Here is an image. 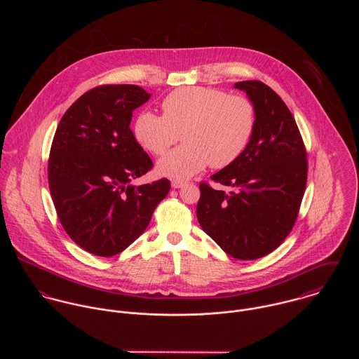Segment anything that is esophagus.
Listing matches in <instances>:
<instances>
[{
  "label": "esophagus",
  "mask_w": 359,
  "mask_h": 359,
  "mask_svg": "<svg viewBox=\"0 0 359 359\" xmlns=\"http://www.w3.org/2000/svg\"><path fill=\"white\" fill-rule=\"evenodd\" d=\"M187 182L185 181H180V180H172L171 181V187L174 188V189H178V188H182L184 185H185Z\"/></svg>",
  "instance_id": "1"
}]
</instances>
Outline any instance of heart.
<instances>
[{
	"mask_svg": "<svg viewBox=\"0 0 359 359\" xmlns=\"http://www.w3.org/2000/svg\"><path fill=\"white\" fill-rule=\"evenodd\" d=\"M163 116L151 110L138 114L134 137L148 152L164 154L177 141L184 145L158 160L157 172L189 178L210 164L224 168L248 148L256 128V107L242 95L207 87H184L163 101Z\"/></svg>",
	"mask_w": 359,
	"mask_h": 359,
	"instance_id": "obj_1",
	"label": "heart"
}]
</instances>
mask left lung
<instances>
[{
	"instance_id": "left-lung-1",
	"label": "left lung",
	"mask_w": 359,
	"mask_h": 359,
	"mask_svg": "<svg viewBox=\"0 0 359 359\" xmlns=\"http://www.w3.org/2000/svg\"><path fill=\"white\" fill-rule=\"evenodd\" d=\"M256 107V128L241 157L211 175L231 191L201 184L196 208L205 233L228 255L256 259L290 233L307 184V154L296 120L261 81H239Z\"/></svg>"
}]
</instances>
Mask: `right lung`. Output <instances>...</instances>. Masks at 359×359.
<instances>
[{
    "mask_svg": "<svg viewBox=\"0 0 359 359\" xmlns=\"http://www.w3.org/2000/svg\"><path fill=\"white\" fill-rule=\"evenodd\" d=\"M151 94L131 84L101 86L73 103L52 141L48 182L59 221L86 252L111 257L151 222L170 181L133 185L154 163L137 142L133 111Z\"/></svg>",
    "mask_w": 359,
    "mask_h": 359,
    "instance_id": "obj_1",
    "label": "right lung"
}]
</instances>
